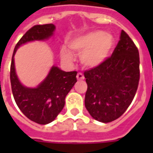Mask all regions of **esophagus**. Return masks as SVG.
I'll return each instance as SVG.
<instances>
[{"mask_svg":"<svg viewBox=\"0 0 153 153\" xmlns=\"http://www.w3.org/2000/svg\"><path fill=\"white\" fill-rule=\"evenodd\" d=\"M77 79L78 80H82V79H84V75L82 73H80V72H79L78 74H77Z\"/></svg>","mask_w":153,"mask_h":153,"instance_id":"esophagus-1","label":"esophagus"}]
</instances>
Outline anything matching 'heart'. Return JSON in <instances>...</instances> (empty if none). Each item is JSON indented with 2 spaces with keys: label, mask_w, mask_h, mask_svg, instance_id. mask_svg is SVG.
Listing matches in <instances>:
<instances>
[{
  "label": "heart",
  "mask_w": 153,
  "mask_h": 153,
  "mask_svg": "<svg viewBox=\"0 0 153 153\" xmlns=\"http://www.w3.org/2000/svg\"><path fill=\"white\" fill-rule=\"evenodd\" d=\"M114 45V39L111 35L101 31L74 37L68 44L71 51L82 53L81 62L87 67H95L102 64L109 57ZM60 54L62 59L67 62L73 59L72 54L66 48L61 49Z\"/></svg>",
  "instance_id": "b5f03b06"
}]
</instances>
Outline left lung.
<instances>
[{"mask_svg": "<svg viewBox=\"0 0 153 153\" xmlns=\"http://www.w3.org/2000/svg\"><path fill=\"white\" fill-rule=\"evenodd\" d=\"M139 67L137 48L122 30L111 56L84 72L87 84L85 106L93 118L108 123L126 112L137 90Z\"/></svg>", "mask_w": 153, "mask_h": 153, "instance_id": "obj_1", "label": "left lung"}]
</instances>
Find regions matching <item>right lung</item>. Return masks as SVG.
<instances>
[{
    "mask_svg": "<svg viewBox=\"0 0 153 153\" xmlns=\"http://www.w3.org/2000/svg\"><path fill=\"white\" fill-rule=\"evenodd\" d=\"M53 24L35 25L16 45L10 67V82L15 102L23 114L31 121L46 125L55 119L65 105V98L77 82L76 71L66 72L52 67L47 78L36 88L23 86L15 71L14 55L22 44L33 40H44L52 36Z\"/></svg>",
    "mask_w": 153,
    "mask_h": 153,
    "instance_id": "1",
    "label": "right lung"
}]
</instances>
